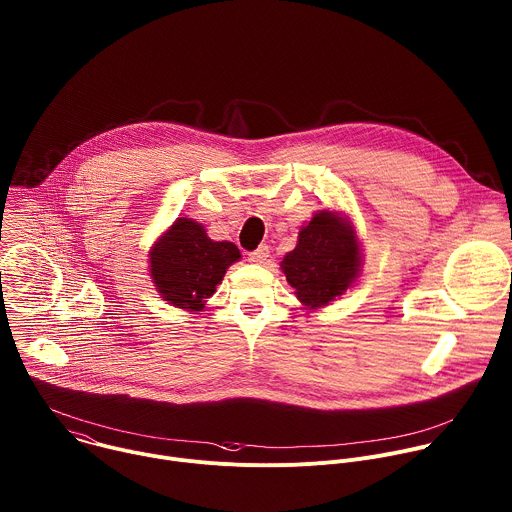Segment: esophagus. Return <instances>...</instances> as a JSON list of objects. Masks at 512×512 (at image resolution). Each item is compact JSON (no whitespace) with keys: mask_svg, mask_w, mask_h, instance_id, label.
<instances>
[{"mask_svg":"<svg viewBox=\"0 0 512 512\" xmlns=\"http://www.w3.org/2000/svg\"><path fill=\"white\" fill-rule=\"evenodd\" d=\"M269 257V245H259L255 251L249 253V261L251 263H257V265H263Z\"/></svg>","mask_w":512,"mask_h":512,"instance_id":"obj_1","label":"esophagus"}]
</instances>
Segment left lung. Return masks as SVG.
<instances>
[{
	"label": "left lung",
	"mask_w": 512,
	"mask_h": 512,
	"mask_svg": "<svg viewBox=\"0 0 512 512\" xmlns=\"http://www.w3.org/2000/svg\"><path fill=\"white\" fill-rule=\"evenodd\" d=\"M281 269L303 305H327L358 275L360 247L354 229L337 215L319 211L299 231L297 247L283 257Z\"/></svg>",
	"instance_id": "left-lung-1"
}]
</instances>
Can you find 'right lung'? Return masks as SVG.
I'll list each match as a JSON object with an SVG mask.
<instances>
[{
	"label": "right lung",
	"instance_id": "add662e5",
	"mask_svg": "<svg viewBox=\"0 0 512 512\" xmlns=\"http://www.w3.org/2000/svg\"><path fill=\"white\" fill-rule=\"evenodd\" d=\"M239 257L237 245L209 239L203 225L183 217L150 251V273L164 301L201 311Z\"/></svg>",
	"mask_w": 512,
	"mask_h": 512
}]
</instances>
